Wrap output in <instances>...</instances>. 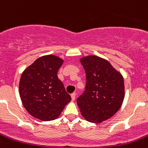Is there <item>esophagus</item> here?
<instances>
[{"instance_id":"1","label":"esophagus","mask_w":148,"mask_h":148,"mask_svg":"<svg viewBox=\"0 0 148 148\" xmlns=\"http://www.w3.org/2000/svg\"><path fill=\"white\" fill-rule=\"evenodd\" d=\"M71 98H72V101H74L75 99V92H73V93L71 94Z\"/></svg>"}]
</instances>
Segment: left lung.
Here are the masks:
<instances>
[{"instance_id":"1","label":"left lung","mask_w":148,"mask_h":148,"mask_svg":"<svg viewBox=\"0 0 148 148\" xmlns=\"http://www.w3.org/2000/svg\"><path fill=\"white\" fill-rule=\"evenodd\" d=\"M80 62L86 73V87L77 99L82 116L91 123H101L118 112L125 99L124 78L108 60L84 56Z\"/></svg>"}]
</instances>
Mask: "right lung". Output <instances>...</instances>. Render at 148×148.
Returning <instances> with one entry per match:
<instances>
[{
	"mask_svg": "<svg viewBox=\"0 0 148 148\" xmlns=\"http://www.w3.org/2000/svg\"><path fill=\"white\" fill-rule=\"evenodd\" d=\"M64 59L54 55L37 58L22 73L19 94L26 110L35 118L47 121L59 117L71 101L57 75Z\"/></svg>",
	"mask_w": 148,
	"mask_h": 148,
	"instance_id": "add662e5",
	"label": "right lung"
}]
</instances>
